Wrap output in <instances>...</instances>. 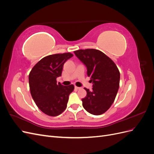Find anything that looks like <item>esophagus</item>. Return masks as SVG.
<instances>
[{"instance_id":"esophagus-1","label":"esophagus","mask_w":154,"mask_h":154,"mask_svg":"<svg viewBox=\"0 0 154 154\" xmlns=\"http://www.w3.org/2000/svg\"><path fill=\"white\" fill-rule=\"evenodd\" d=\"M74 87H75V88H76V89H77V90L81 89V87H77V86H75Z\"/></svg>"}]
</instances>
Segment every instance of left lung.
Instances as JSON below:
<instances>
[{"instance_id": "obj_1", "label": "left lung", "mask_w": 154, "mask_h": 154, "mask_svg": "<svg viewBox=\"0 0 154 154\" xmlns=\"http://www.w3.org/2000/svg\"><path fill=\"white\" fill-rule=\"evenodd\" d=\"M74 53L86 66L87 76L93 83L92 91L84 88L87 96L82 100L83 108L93 115L103 114L113 103L118 93L119 70L112 60L99 50L80 49Z\"/></svg>"}]
</instances>
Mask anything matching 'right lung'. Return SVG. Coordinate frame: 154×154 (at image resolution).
I'll return each mask as SVG.
<instances>
[{
  "label": "right lung",
  "instance_id": "right-lung-1",
  "mask_svg": "<svg viewBox=\"0 0 154 154\" xmlns=\"http://www.w3.org/2000/svg\"><path fill=\"white\" fill-rule=\"evenodd\" d=\"M73 57L70 53L49 55L41 59L29 74L31 96L38 109L45 114L57 116L66 110L73 85L63 86L57 78L61 76L63 66Z\"/></svg>",
  "mask_w": 154,
  "mask_h": 154
}]
</instances>
